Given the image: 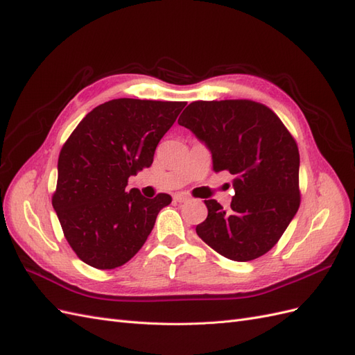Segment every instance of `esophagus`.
Returning a JSON list of instances; mask_svg holds the SVG:
<instances>
[{
  "label": "esophagus",
  "instance_id": "obj_1",
  "mask_svg": "<svg viewBox=\"0 0 355 355\" xmlns=\"http://www.w3.org/2000/svg\"><path fill=\"white\" fill-rule=\"evenodd\" d=\"M173 200L178 201V202H187V201H189V197L185 196V194H175Z\"/></svg>",
  "mask_w": 355,
  "mask_h": 355
}]
</instances>
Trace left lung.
Listing matches in <instances>:
<instances>
[{
	"label": "left lung",
	"mask_w": 355,
	"mask_h": 355,
	"mask_svg": "<svg viewBox=\"0 0 355 355\" xmlns=\"http://www.w3.org/2000/svg\"><path fill=\"white\" fill-rule=\"evenodd\" d=\"M211 154L213 171H230L235 196L225 210L206 200L198 237L231 261L270 252L299 209V151L270 108L253 101L192 102L178 120Z\"/></svg>",
	"instance_id": "left-lung-1"
}]
</instances>
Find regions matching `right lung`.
I'll return each mask as SVG.
<instances>
[{"label": "right lung", "mask_w": 355, "mask_h": 355, "mask_svg": "<svg viewBox=\"0 0 355 355\" xmlns=\"http://www.w3.org/2000/svg\"><path fill=\"white\" fill-rule=\"evenodd\" d=\"M185 102L114 99L85 115L63 145L53 196L63 234L83 262L114 270L141 250L171 197L146 198L127 180L151 167Z\"/></svg>", "instance_id": "right-lung-1"}]
</instances>
